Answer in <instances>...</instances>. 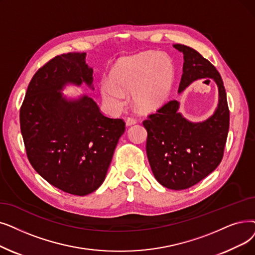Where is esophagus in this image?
I'll list each match as a JSON object with an SVG mask.
<instances>
[{
  "mask_svg": "<svg viewBox=\"0 0 255 255\" xmlns=\"http://www.w3.org/2000/svg\"><path fill=\"white\" fill-rule=\"evenodd\" d=\"M134 124H136V120H135V119H133V118H128V119L126 120V126H127V127H130V126L134 125Z\"/></svg>",
  "mask_w": 255,
  "mask_h": 255,
  "instance_id": "esophagus-1",
  "label": "esophagus"
}]
</instances>
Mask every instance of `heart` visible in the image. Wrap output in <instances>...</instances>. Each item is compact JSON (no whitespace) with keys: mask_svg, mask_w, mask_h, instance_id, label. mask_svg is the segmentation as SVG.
I'll list each match as a JSON object with an SVG mask.
<instances>
[{"mask_svg":"<svg viewBox=\"0 0 255 255\" xmlns=\"http://www.w3.org/2000/svg\"><path fill=\"white\" fill-rule=\"evenodd\" d=\"M174 65L165 54L140 53L121 58L110 72V79L103 78L100 91L103 100L113 108L126 101L132 92V101L140 112H153L168 98L174 82Z\"/></svg>","mask_w":255,"mask_h":255,"instance_id":"heart-1","label":"heart"}]
</instances>
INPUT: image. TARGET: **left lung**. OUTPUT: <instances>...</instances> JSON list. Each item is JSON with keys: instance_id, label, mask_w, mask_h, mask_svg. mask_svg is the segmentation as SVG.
Returning <instances> with one entry per match:
<instances>
[{"instance_id": "8db88e82", "label": "left lung", "mask_w": 255, "mask_h": 255, "mask_svg": "<svg viewBox=\"0 0 255 255\" xmlns=\"http://www.w3.org/2000/svg\"><path fill=\"white\" fill-rule=\"evenodd\" d=\"M183 54L181 94L198 79H213L219 92L214 114L202 122H191L170 101L142 122L148 132L147 156L153 175L170 190H185L212 173L223 158L229 129V109L223 80L215 66L193 48L176 43Z\"/></svg>"}]
</instances>
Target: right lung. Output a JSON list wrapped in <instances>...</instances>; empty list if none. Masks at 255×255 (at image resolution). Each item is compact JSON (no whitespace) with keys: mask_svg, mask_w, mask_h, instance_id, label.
Returning a JSON list of instances; mask_svg holds the SVG:
<instances>
[{"mask_svg":"<svg viewBox=\"0 0 255 255\" xmlns=\"http://www.w3.org/2000/svg\"><path fill=\"white\" fill-rule=\"evenodd\" d=\"M85 58L86 53H68L43 65L31 79L19 112L32 167L50 184L77 196L101 186L125 131L124 121L102 115L91 97L63 95L70 84L94 90V70Z\"/></svg>","mask_w":255,"mask_h":255,"instance_id":"right-lung-1","label":"right lung"}]
</instances>
